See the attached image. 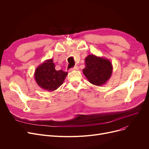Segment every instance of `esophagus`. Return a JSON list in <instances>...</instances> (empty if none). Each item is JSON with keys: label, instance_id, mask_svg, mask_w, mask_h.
Here are the masks:
<instances>
[{"label": "esophagus", "instance_id": "1", "mask_svg": "<svg viewBox=\"0 0 149 149\" xmlns=\"http://www.w3.org/2000/svg\"><path fill=\"white\" fill-rule=\"evenodd\" d=\"M78 69H79V67H78L77 66H75L73 68L70 69V71H71V70H77Z\"/></svg>", "mask_w": 149, "mask_h": 149}]
</instances>
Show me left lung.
Masks as SVG:
<instances>
[{"instance_id": "left-lung-1", "label": "left lung", "mask_w": 149, "mask_h": 149, "mask_svg": "<svg viewBox=\"0 0 149 149\" xmlns=\"http://www.w3.org/2000/svg\"><path fill=\"white\" fill-rule=\"evenodd\" d=\"M84 61L86 65L83 72L88 81L96 86L106 84L113 71V66L110 60L90 54L86 57Z\"/></svg>"}]
</instances>
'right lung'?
<instances>
[{"mask_svg":"<svg viewBox=\"0 0 149 149\" xmlns=\"http://www.w3.org/2000/svg\"><path fill=\"white\" fill-rule=\"evenodd\" d=\"M53 59L45 60L36 69L34 78L37 84L43 90L54 91L63 83L68 72L55 69Z\"/></svg>","mask_w":149,"mask_h":149,"instance_id":"right-lung-1","label":"right lung"}]
</instances>
